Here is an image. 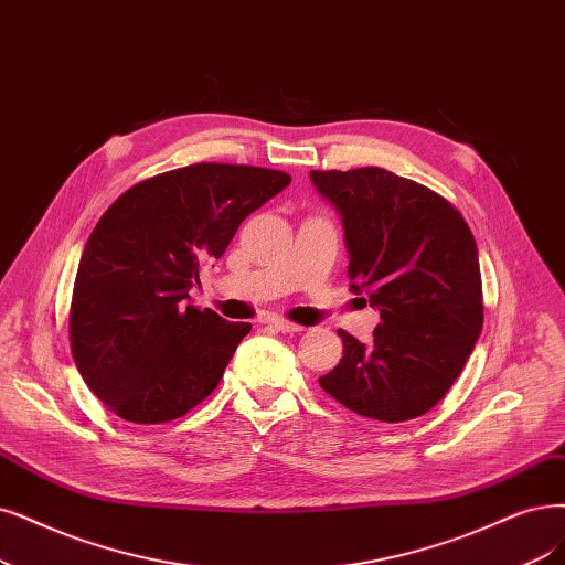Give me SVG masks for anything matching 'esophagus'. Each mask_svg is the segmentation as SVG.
<instances>
[{
	"label": "esophagus",
	"mask_w": 565,
	"mask_h": 565,
	"mask_svg": "<svg viewBox=\"0 0 565 565\" xmlns=\"http://www.w3.org/2000/svg\"><path fill=\"white\" fill-rule=\"evenodd\" d=\"M269 328H275L277 332H290V335H294V332H302V326L290 323V321H286V319H271V321H269Z\"/></svg>",
	"instance_id": "1"
}]
</instances>
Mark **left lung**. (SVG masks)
Instances as JSON below:
<instances>
[{"label": "left lung", "mask_w": 565, "mask_h": 565, "mask_svg": "<svg viewBox=\"0 0 565 565\" xmlns=\"http://www.w3.org/2000/svg\"><path fill=\"white\" fill-rule=\"evenodd\" d=\"M311 181L342 214L351 290L382 315L370 344L338 330L342 361L319 384L367 419L409 422L445 398L482 332L475 237L449 200L382 167Z\"/></svg>", "instance_id": "obj_1"}]
</instances>
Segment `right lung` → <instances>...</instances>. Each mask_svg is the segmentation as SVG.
<instances>
[{
    "instance_id": "right-lung-1",
    "label": "right lung",
    "mask_w": 565,
    "mask_h": 565,
    "mask_svg": "<svg viewBox=\"0 0 565 565\" xmlns=\"http://www.w3.org/2000/svg\"><path fill=\"white\" fill-rule=\"evenodd\" d=\"M290 183L279 170L198 162L143 179L97 221L78 263L70 344L116 416L164 424L212 393L250 323L185 305L200 267Z\"/></svg>"
}]
</instances>
